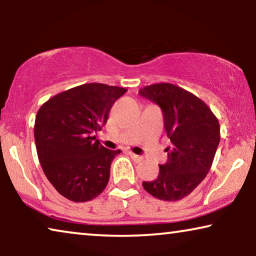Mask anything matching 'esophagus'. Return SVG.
Returning <instances> with one entry per match:
<instances>
[{"label": "esophagus", "instance_id": "34e87169", "mask_svg": "<svg viewBox=\"0 0 256 256\" xmlns=\"http://www.w3.org/2000/svg\"><path fill=\"white\" fill-rule=\"evenodd\" d=\"M129 156H130V157H132V158L135 160V162H141V160H143V157H142V156L135 155V154H134V152H129Z\"/></svg>", "mask_w": 256, "mask_h": 256}]
</instances>
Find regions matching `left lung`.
<instances>
[{
	"instance_id": "8db88e82",
	"label": "left lung",
	"mask_w": 256,
	"mask_h": 256,
	"mask_svg": "<svg viewBox=\"0 0 256 256\" xmlns=\"http://www.w3.org/2000/svg\"><path fill=\"white\" fill-rule=\"evenodd\" d=\"M138 93L160 107L164 128L172 143L156 180L142 185L160 200H180L211 169L220 141L219 121L204 101L174 84H154Z\"/></svg>"
}]
</instances>
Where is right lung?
Returning <instances> with one entry per match:
<instances>
[{
  "instance_id": "right-lung-1",
  "label": "right lung",
  "mask_w": 256,
  "mask_h": 256,
  "mask_svg": "<svg viewBox=\"0 0 256 256\" xmlns=\"http://www.w3.org/2000/svg\"><path fill=\"white\" fill-rule=\"evenodd\" d=\"M126 92L118 86L84 84L50 98L37 112L38 160L48 182L68 200H92L106 188L112 160L121 150L104 148L94 134Z\"/></svg>"
}]
</instances>
